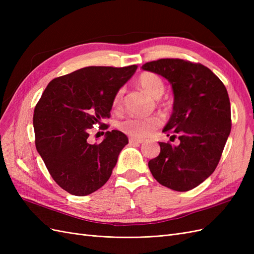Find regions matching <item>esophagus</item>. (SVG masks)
Returning a JSON list of instances; mask_svg holds the SVG:
<instances>
[{
	"label": "esophagus",
	"instance_id": "1",
	"mask_svg": "<svg viewBox=\"0 0 254 254\" xmlns=\"http://www.w3.org/2000/svg\"><path fill=\"white\" fill-rule=\"evenodd\" d=\"M143 142H144L143 139H135V137H130L129 139L130 144H141Z\"/></svg>",
	"mask_w": 254,
	"mask_h": 254
}]
</instances>
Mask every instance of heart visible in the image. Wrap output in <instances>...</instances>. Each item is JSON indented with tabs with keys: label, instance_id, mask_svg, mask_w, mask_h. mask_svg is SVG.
Returning a JSON list of instances; mask_svg holds the SVG:
<instances>
[{
	"label": "heart",
	"instance_id": "1",
	"mask_svg": "<svg viewBox=\"0 0 254 254\" xmlns=\"http://www.w3.org/2000/svg\"><path fill=\"white\" fill-rule=\"evenodd\" d=\"M137 83L152 98L156 99L162 96L165 91L164 80L158 74L151 72L142 73L137 78ZM123 96H124V89L118 90L117 93L114 94L112 99V107L114 109H120L122 107ZM161 125H162V120L153 115V117L148 118L129 117L121 121L118 127L123 132L131 137L141 139V137H145L150 134L153 130H156Z\"/></svg>",
	"mask_w": 254,
	"mask_h": 254
}]
</instances>
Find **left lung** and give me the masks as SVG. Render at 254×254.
Instances as JSON below:
<instances>
[{
  "mask_svg": "<svg viewBox=\"0 0 254 254\" xmlns=\"http://www.w3.org/2000/svg\"><path fill=\"white\" fill-rule=\"evenodd\" d=\"M163 76L174 91L173 114L163 132L180 144H160L148 162L162 186L178 191L193 190L217 167L231 131V106L227 89L209 67L191 61L165 58L142 65Z\"/></svg>",
  "mask_w": 254,
  "mask_h": 254,
  "instance_id": "left-lung-1",
  "label": "left lung"
}]
</instances>
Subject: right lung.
<instances>
[{"mask_svg":"<svg viewBox=\"0 0 254 254\" xmlns=\"http://www.w3.org/2000/svg\"><path fill=\"white\" fill-rule=\"evenodd\" d=\"M136 65L87 66L54 78L34 111L36 148L52 178L75 196H86L109 180L128 137L107 131L99 144L88 141L89 129L110 118L112 99Z\"/></svg>","mask_w":254,"mask_h":254,"instance_id":"right-lung-1","label":"right lung"}]
</instances>
